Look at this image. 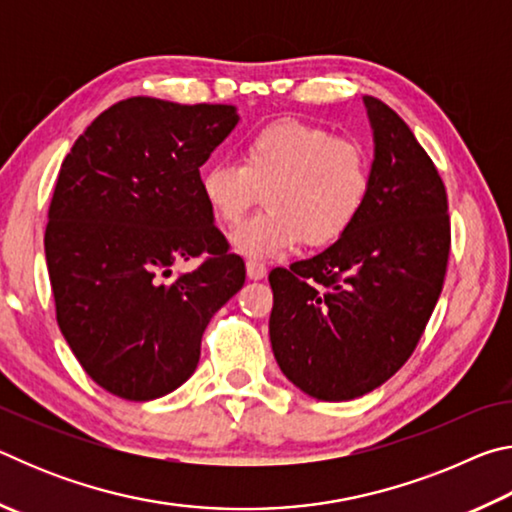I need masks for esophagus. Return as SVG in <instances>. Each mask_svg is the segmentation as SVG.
<instances>
[{
    "mask_svg": "<svg viewBox=\"0 0 512 512\" xmlns=\"http://www.w3.org/2000/svg\"><path fill=\"white\" fill-rule=\"evenodd\" d=\"M246 273H248L250 280H264L268 271H266V264L250 259V262H246Z\"/></svg>",
    "mask_w": 512,
    "mask_h": 512,
    "instance_id": "1",
    "label": "esophagus"
}]
</instances>
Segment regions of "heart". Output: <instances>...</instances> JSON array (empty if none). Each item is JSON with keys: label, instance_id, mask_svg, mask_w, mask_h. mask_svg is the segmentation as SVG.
Instances as JSON below:
<instances>
[{"label": "heart", "instance_id": "1", "mask_svg": "<svg viewBox=\"0 0 512 512\" xmlns=\"http://www.w3.org/2000/svg\"><path fill=\"white\" fill-rule=\"evenodd\" d=\"M372 162L363 144L300 119H277L250 133L239 164L201 173V196L221 225L235 228L264 192L266 212L232 235L250 259L277 257L302 239L311 248L339 241L368 201Z\"/></svg>", "mask_w": 512, "mask_h": 512}]
</instances>
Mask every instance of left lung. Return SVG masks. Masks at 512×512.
I'll use <instances>...</instances> for the list:
<instances>
[{"mask_svg": "<svg viewBox=\"0 0 512 512\" xmlns=\"http://www.w3.org/2000/svg\"><path fill=\"white\" fill-rule=\"evenodd\" d=\"M375 140L368 201L323 253L268 275L277 366L323 402L361 397L411 357L443 291L447 192L395 110L363 97Z\"/></svg>", "mask_w": 512, "mask_h": 512, "instance_id": "8db88e82", "label": "left lung"}]
</instances>
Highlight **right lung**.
Masks as SVG:
<instances>
[{
	"instance_id": "add662e5",
	"label": "right lung",
	"mask_w": 512,
	"mask_h": 512,
	"mask_svg": "<svg viewBox=\"0 0 512 512\" xmlns=\"http://www.w3.org/2000/svg\"><path fill=\"white\" fill-rule=\"evenodd\" d=\"M239 115L223 103L119 101L60 164L45 230L56 320L83 370L131 402L194 375L210 318L244 287L201 196V169ZM202 259L169 283L178 261Z\"/></svg>"
}]
</instances>
